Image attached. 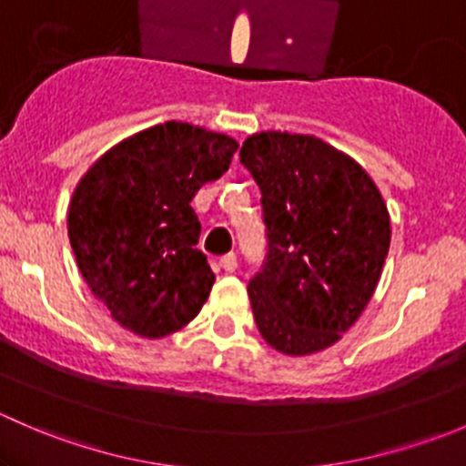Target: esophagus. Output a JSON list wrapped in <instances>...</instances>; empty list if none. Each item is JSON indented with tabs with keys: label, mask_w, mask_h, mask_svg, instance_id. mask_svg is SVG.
Returning <instances> with one entry per match:
<instances>
[{
	"label": "esophagus",
	"mask_w": 466,
	"mask_h": 466,
	"mask_svg": "<svg viewBox=\"0 0 466 466\" xmlns=\"http://www.w3.org/2000/svg\"><path fill=\"white\" fill-rule=\"evenodd\" d=\"M220 266H223L228 272H234V270H237V266H238L237 255H234V252H228V255H223V257H220Z\"/></svg>",
	"instance_id": "1"
}]
</instances>
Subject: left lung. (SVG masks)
<instances>
[{"label":"left lung","instance_id":"left-lung-1","mask_svg":"<svg viewBox=\"0 0 466 466\" xmlns=\"http://www.w3.org/2000/svg\"><path fill=\"white\" fill-rule=\"evenodd\" d=\"M241 164L259 187L266 225V257L248 284L257 327L281 354L320 351L377 289L388 207L354 159L311 135H252Z\"/></svg>","mask_w":466,"mask_h":466}]
</instances>
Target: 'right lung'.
I'll list each match as a JSON object with an SVG mask.
<instances>
[{"label":"right lung","mask_w":466,"mask_h":466,"mask_svg":"<svg viewBox=\"0 0 466 466\" xmlns=\"http://www.w3.org/2000/svg\"><path fill=\"white\" fill-rule=\"evenodd\" d=\"M237 148L228 135L167 121L116 144L78 182L72 250L94 298L130 331L168 336L203 309L214 272L191 200Z\"/></svg>","instance_id":"obj_1"}]
</instances>
